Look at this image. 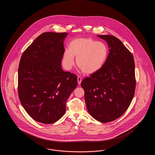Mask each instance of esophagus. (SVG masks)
I'll list each match as a JSON object with an SVG mask.
<instances>
[{
    "mask_svg": "<svg viewBox=\"0 0 155 155\" xmlns=\"http://www.w3.org/2000/svg\"><path fill=\"white\" fill-rule=\"evenodd\" d=\"M77 81H78V84L80 85L81 84V81H82L81 77L78 76V77H77Z\"/></svg>",
    "mask_w": 155,
    "mask_h": 155,
    "instance_id": "esophagus-1",
    "label": "esophagus"
}]
</instances>
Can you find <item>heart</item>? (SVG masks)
Listing matches in <instances>:
<instances>
[{
  "instance_id": "1",
  "label": "heart",
  "mask_w": 155,
  "mask_h": 155,
  "mask_svg": "<svg viewBox=\"0 0 155 155\" xmlns=\"http://www.w3.org/2000/svg\"><path fill=\"white\" fill-rule=\"evenodd\" d=\"M109 54L107 46L103 42L89 38H79L70 42L69 49L63 53V63L67 69L77 64L85 74H92L100 70L104 65Z\"/></svg>"
}]
</instances>
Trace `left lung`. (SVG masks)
<instances>
[{
  "mask_svg": "<svg viewBox=\"0 0 155 155\" xmlns=\"http://www.w3.org/2000/svg\"><path fill=\"white\" fill-rule=\"evenodd\" d=\"M109 48L103 67L81 83L90 115L98 121L108 123L121 117L130 106L135 89L133 54L117 38L97 35Z\"/></svg>",
  "mask_w": 155,
  "mask_h": 155,
  "instance_id": "8db88e82",
  "label": "left lung"
}]
</instances>
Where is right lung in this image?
I'll return each mask as SVG.
<instances>
[{
  "mask_svg": "<svg viewBox=\"0 0 155 155\" xmlns=\"http://www.w3.org/2000/svg\"><path fill=\"white\" fill-rule=\"evenodd\" d=\"M68 34L44 32L24 51L18 70L22 107L38 122L52 124L64 114L66 103L77 86V77L61 68Z\"/></svg>",
  "mask_w": 155,
  "mask_h": 155,
  "instance_id": "right-lung-1",
  "label": "right lung"
}]
</instances>
